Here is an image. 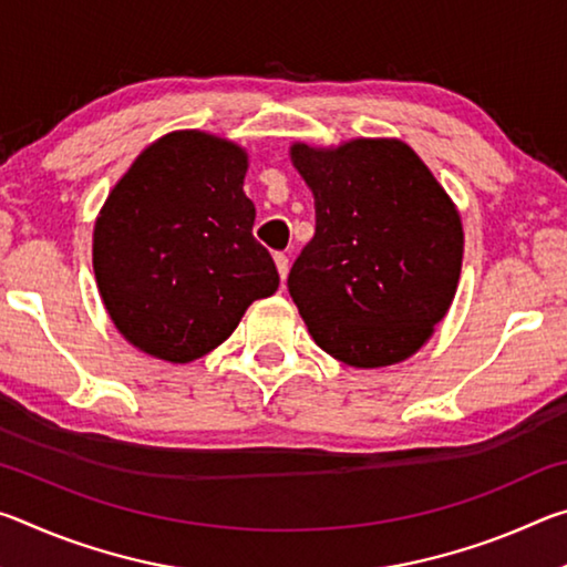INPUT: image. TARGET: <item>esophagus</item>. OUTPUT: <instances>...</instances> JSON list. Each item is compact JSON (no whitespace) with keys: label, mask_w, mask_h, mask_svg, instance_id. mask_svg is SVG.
I'll use <instances>...</instances> for the list:
<instances>
[{"label":"esophagus","mask_w":567,"mask_h":567,"mask_svg":"<svg viewBox=\"0 0 567 567\" xmlns=\"http://www.w3.org/2000/svg\"><path fill=\"white\" fill-rule=\"evenodd\" d=\"M275 265H277V272H280V277L285 280L287 270H290V257H287L285 252H275Z\"/></svg>","instance_id":"1"}]
</instances>
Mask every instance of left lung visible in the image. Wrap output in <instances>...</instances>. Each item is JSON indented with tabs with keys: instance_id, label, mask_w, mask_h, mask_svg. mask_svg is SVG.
Returning a JSON list of instances; mask_svg holds the SVG:
<instances>
[{
	"instance_id": "left-lung-1",
	"label": "left lung",
	"mask_w": 567,
	"mask_h": 567,
	"mask_svg": "<svg viewBox=\"0 0 567 567\" xmlns=\"http://www.w3.org/2000/svg\"><path fill=\"white\" fill-rule=\"evenodd\" d=\"M315 195V237L287 290L315 342L352 368L410 358L445 318L463 225L445 189L395 140L292 147Z\"/></svg>"
}]
</instances>
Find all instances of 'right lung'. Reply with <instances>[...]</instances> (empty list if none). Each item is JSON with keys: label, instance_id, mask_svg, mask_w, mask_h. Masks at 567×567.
<instances>
[{"label": "right lung", "instance_id": "1", "mask_svg": "<svg viewBox=\"0 0 567 567\" xmlns=\"http://www.w3.org/2000/svg\"><path fill=\"white\" fill-rule=\"evenodd\" d=\"M245 152L205 132H172L134 159L94 225V275L134 348L189 362L225 342L280 275L252 235Z\"/></svg>", "mask_w": 567, "mask_h": 567}]
</instances>
